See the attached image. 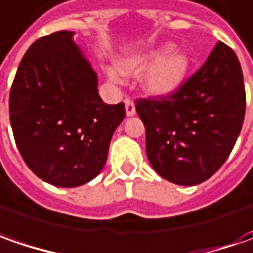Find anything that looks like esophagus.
<instances>
[{"mask_svg": "<svg viewBox=\"0 0 253 253\" xmlns=\"http://www.w3.org/2000/svg\"><path fill=\"white\" fill-rule=\"evenodd\" d=\"M125 108H126L127 116H134L135 115L134 102L130 99V98H126V99H125Z\"/></svg>", "mask_w": 253, "mask_h": 253, "instance_id": "esophagus-1", "label": "esophagus"}]
</instances>
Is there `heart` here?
Listing matches in <instances>:
<instances>
[{"mask_svg": "<svg viewBox=\"0 0 253 253\" xmlns=\"http://www.w3.org/2000/svg\"><path fill=\"white\" fill-rule=\"evenodd\" d=\"M173 44L165 43L145 54L119 61V70L122 74L130 77H140L150 71L144 78V89L154 98L167 99L182 89L190 70V58L186 53L175 51L173 53ZM122 74L115 68L106 70L109 81L115 84L123 83Z\"/></svg>", "mask_w": 253, "mask_h": 253, "instance_id": "1", "label": "heart"}]
</instances>
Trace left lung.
Masks as SVG:
<instances>
[{"label": "left lung", "mask_w": 253, "mask_h": 253, "mask_svg": "<svg viewBox=\"0 0 253 253\" xmlns=\"http://www.w3.org/2000/svg\"><path fill=\"white\" fill-rule=\"evenodd\" d=\"M148 161L164 179L195 186L228 158L245 116L244 77L222 42L182 89L167 99H138Z\"/></svg>", "instance_id": "1"}]
</instances>
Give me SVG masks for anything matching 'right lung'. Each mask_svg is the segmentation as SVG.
I'll return each mask as SVG.
<instances>
[{"label": "right lung", "mask_w": 253, "mask_h": 253, "mask_svg": "<svg viewBox=\"0 0 253 253\" xmlns=\"http://www.w3.org/2000/svg\"><path fill=\"white\" fill-rule=\"evenodd\" d=\"M74 32L38 39L25 53L9 95L15 143L31 170L50 185L77 187L98 176L125 105H106L98 75Z\"/></svg>", "instance_id": "right-lung-1"}]
</instances>
